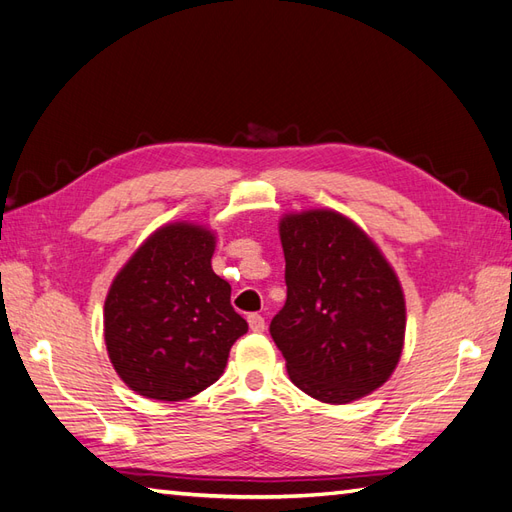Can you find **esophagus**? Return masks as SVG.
Here are the masks:
<instances>
[{"instance_id": "obj_1", "label": "esophagus", "mask_w": 512, "mask_h": 512, "mask_svg": "<svg viewBox=\"0 0 512 512\" xmlns=\"http://www.w3.org/2000/svg\"><path fill=\"white\" fill-rule=\"evenodd\" d=\"M248 327H251L255 334H261L266 329V320L261 314H248Z\"/></svg>"}]
</instances>
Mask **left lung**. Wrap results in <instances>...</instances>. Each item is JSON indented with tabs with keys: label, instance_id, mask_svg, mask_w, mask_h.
<instances>
[{
	"label": "left lung",
	"instance_id": "left-lung-1",
	"mask_svg": "<svg viewBox=\"0 0 512 512\" xmlns=\"http://www.w3.org/2000/svg\"><path fill=\"white\" fill-rule=\"evenodd\" d=\"M288 299L270 336L288 375L323 403H349L395 371L406 301L395 270L358 224L331 209L279 222Z\"/></svg>",
	"mask_w": 512,
	"mask_h": 512
}]
</instances>
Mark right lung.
I'll use <instances>...</instances> for the list:
<instances>
[{
  "label": "right lung",
  "mask_w": 512,
  "mask_h": 512,
  "mask_svg": "<svg viewBox=\"0 0 512 512\" xmlns=\"http://www.w3.org/2000/svg\"><path fill=\"white\" fill-rule=\"evenodd\" d=\"M216 237L165 224L117 272L104 303V342L128 388L183 401L218 382L233 342L248 331L231 285L211 268Z\"/></svg>",
  "instance_id": "right-lung-1"
}]
</instances>
